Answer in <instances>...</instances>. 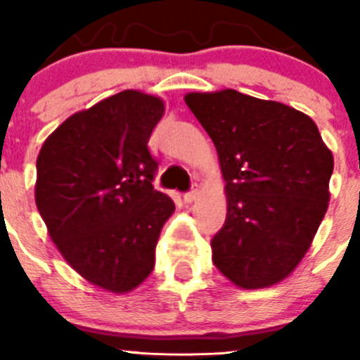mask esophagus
Masks as SVG:
<instances>
[{"label":"esophagus","mask_w":360,"mask_h":360,"mask_svg":"<svg viewBox=\"0 0 360 360\" xmlns=\"http://www.w3.org/2000/svg\"><path fill=\"white\" fill-rule=\"evenodd\" d=\"M198 198H200V189H198V187H194L193 191H189V193L184 196V200H186V203H193V202H196Z\"/></svg>","instance_id":"1"}]
</instances>
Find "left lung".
Segmentation results:
<instances>
[{
	"label": "left lung",
	"mask_w": 360,
	"mask_h": 360,
	"mask_svg": "<svg viewBox=\"0 0 360 360\" xmlns=\"http://www.w3.org/2000/svg\"><path fill=\"white\" fill-rule=\"evenodd\" d=\"M187 107L216 146L226 219L212 262L240 289L288 278L328 209L334 155L307 114L233 89L187 92Z\"/></svg>",
	"instance_id": "left-lung-1"
}]
</instances>
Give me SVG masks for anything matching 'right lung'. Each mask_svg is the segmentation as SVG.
<instances>
[{"label": "right lung", "mask_w": 360, "mask_h": 360, "mask_svg": "<svg viewBox=\"0 0 360 360\" xmlns=\"http://www.w3.org/2000/svg\"><path fill=\"white\" fill-rule=\"evenodd\" d=\"M162 98L117 92L69 115L37 157L35 205L58 252L82 278L123 295L150 276L155 246L174 212L153 189L148 151Z\"/></svg>", "instance_id": "right-lung-1"}]
</instances>
